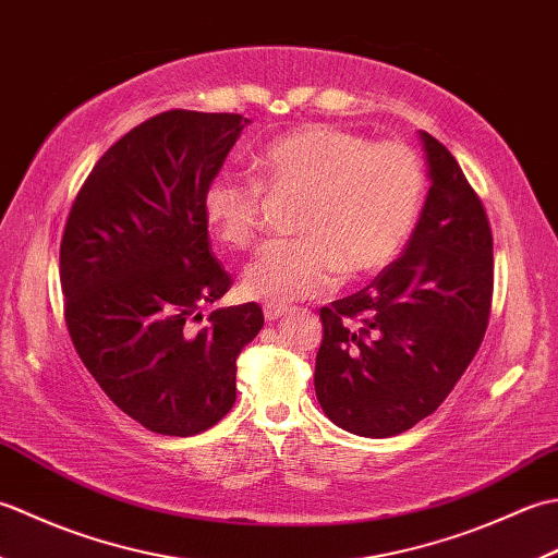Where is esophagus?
Listing matches in <instances>:
<instances>
[{"instance_id": "34e87169", "label": "esophagus", "mask_w": 558, "mask_h": 558, "mask_svg": "<svg viewBox=\"0 0 558 558\" xmlns=\"http://www.w3.org/2000/svg\"><path fill=\"white\" fill-rule=\"evenodd\" d=\"M288 314H290L288 306H264V316H266L268 324L278 322V318H286Z\"/></svg>"}]
</instances>
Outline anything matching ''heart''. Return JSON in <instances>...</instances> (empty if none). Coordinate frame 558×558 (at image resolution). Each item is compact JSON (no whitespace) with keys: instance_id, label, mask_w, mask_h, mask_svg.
Here are the masks:
<instances>
[{"instance_id":"obj_1","label":"heart","mask_w":558,"mask_h":558,"mask_svg":"<svg viewBox=\"0 0 558 558\" xmlns=\"http://www.w3.org/2000/svg\"><path fill=\"white\" fill-rule=\"evenodd\" d=\"M268 192L302 194L294 240L264 246L242 272V292L270 306L322 298L342 278L381 270L405 244L422 201V168L402 144L369 146L345 129L314 124L280 136L256 156ZM201 210L210 234L248 246L260 228V185L218 172Z\"/></svg>"}]
</instances>
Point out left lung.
I'll list each match as a JSON object with an SVG mask.
<instances>
[{"mask_svg":"<svg viewBox=\"0 0 558 558\" xmlns=\"http://www.w3.org/2000/svg\"><path fill=\"white\" fill-rule=\"evenodd\" d=\"M429 194L398 260L324 306L318 405L340 429L388 438L441 405L489 324L494 242L458 160L420 132Z\"/></svg>","mask_w":558,"mask_h":558,"instance_id":"left-lung-1","label":"left lung"}]
</instances>
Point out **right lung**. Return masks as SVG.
Segmentation results:
<instances>
[{
	"mask_svg": "<svg viewBox=\"0 0 558 558\" xmlns=\"http://www.w3.org/2000/svg\"><path fill=\"white\" fill-rule=\"evenodd\" d=\"M246 124L216 112L153 117L108 148L69 213L59 248L69 336L114 405L156 434L218 424L236 398V354L264 328L256 302L189 326L230 290L201 196Z\"/></svg>",
	"mask_w": 558,
	"mask_h": 558,
	"instance_id": "1",
	"label": "right lung"
}]
</instances>
